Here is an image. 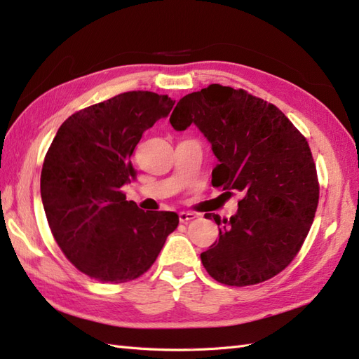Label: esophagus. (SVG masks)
Returning a JSON list of instances; mask_svg holds the SVG:
<instances>
[{
    "instance_id": "esophagus-1",
    "label": "esophagus",
    "mask_w": 359,
    "mask_h": 359,
    "mask_svg": "<svg viewBox=\"0 0 359 359\" xmlns=\"http://www.w3.org/2000/svg\"><path fill=\"white\" fill-rule=\"evenodd\" d=\"M196 217V215L195 213H191V212H181L180 213V222H189V221H191V219H195Z\"/></svg>"
}]
</instances>
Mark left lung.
Wrapping results in <instances>:
<instances>
[{
  "instance_id": "left-lung-1",
  "label": "left lung",
  "mask_w": 359,
  "mask_h": 359,
  "mask_svg": "<svg viewBox=\"0 0 359 359\" xmlns=\"http://www.w3.org/2000/svg\"><path fill=\"white\" fill-rule=\"evenodd\" d=\"M191 123L219 160L213 187L242 194L230 221L205 215L221 229L201 262L224 285L265 282L294 260L316 217L320 184L309 144L276 104L217 83L184 95L175 107L173 129Z\"/></svg>"
}]
</instances>
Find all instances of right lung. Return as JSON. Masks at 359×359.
Masks as SVG:
<instances>
[{
    "mask_svg": "<svg viewBox=\"0 0 359 359\" xmlns=\"http://www.w3.org/2000/svg\"><path fill=\"white\" fill-rule=\"evenodd\" d=\"M175 100L128 91L74 112L51 142L41 172V198L65 257L103 283L144 274L178 226L173 212H143L121 187L146 129L168 117Z\"/></svg>",
    "mask_w": 359,
    "mask_h": 359,
    "instance_id": "obj_1",
    "label": "right lung"
}]
</instances>
